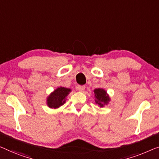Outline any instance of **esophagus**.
<instances>
[{
  "label": "esophagus",
  "mask_w": 159,
  "mask_h": 159,
  "mask_svg": "<svg viewBox=\"0 0 159 159\" xmlns=\"http://www.w3.org/2000/svg\"><path fill=\"white\" fill-rule=\"evenodd\" d=\"M85 89H86V87H85L84 86H78V90H79V91H80V92L84 91Z\"/></svg>",
  "instance_id": "34e87169"
}]
</instances>
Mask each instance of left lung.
I'll use <instances>...</instances> for the list:
<instances>
[{"mask_svg":"<svg viewBox=\"0 0 159 159\" xmlns=\"http://www.w3.org/2000/svg\"><path fill=\"white\" fill-rule=\"evenodd\" d=\"M95 102L100 107H103L107 105L111 101L109 95L103 89H96L93 91Z\"/></svg>","mask_w":159,"mask_h":159,"instance_id":"left-lung-1","label":"left lung"}]
</instances>
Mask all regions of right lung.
I'll return each mask as SVG.
<instances>
[{
  "mask_svg": "<svg viewBox=\"0 0 159 159\" xmlns=\"http://www.w3.org/2000/svg\"><path fill=\"white\" fill-rule=\"evenodd\" d=\"M71 89L65 87H58L47 97L46 103L49 108L56 109L66 103V97Z\"/></svg>",
  "mask_w": 159,
  "mask_h": 159,
  "instance_id": "add662e5",
  "label": "right lung"
}]
</instances>
